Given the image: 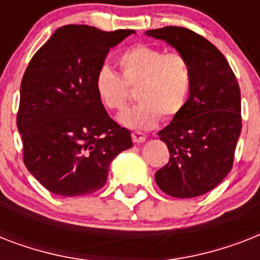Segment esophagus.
Listing matches in <instances>:
<instances>
[{
	"label": "esophagus",
	"mask_w": 260,
	"mask_h": 260,
	"mask_svg": "<svg viewBox=\"0 0 260 260\" xmlns=\"http://www.w3.org/2000/svg\"><path fill=\"white\" fill-rule=\"evenodd\" d=\"M132 140H134L135 143H143L146 140V135L143 134V132H140V131H134V132H132Z\"/></svg>",
	"instance_id": "1"
}]
</instances>
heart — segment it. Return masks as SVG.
<instances>
[{
    "mask_svg": "<svg viewBox=\"0 0 260 260\" xmlns=\"http://www.w3.org/2000/svg\"><path fill=\"white\" fill-rule=\"evenodd\" d=\"M120 77L102 67L94 78V90L101 105L120 112L131 98V90L139 102L121 114L122 124L138 129H150L162 116L177 117L185 109L191 89V69L181 52H165L151 44H136L117 58Z\"/></svg>",
    "mask_w": 260,
    "mask_h": 260,
    "instance_id": "obj_1",
    "label": "heart"
}]
</instances>
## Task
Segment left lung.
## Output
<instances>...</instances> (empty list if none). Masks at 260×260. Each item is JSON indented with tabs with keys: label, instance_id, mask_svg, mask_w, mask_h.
Listing matches in <instances>:
<instances>
[{
	"label": "left lung",
	"instance_id": "8db88e82",
	"mask_svg": "<svg viewBox=\"0 0 260 260\" xmlns=\"http://www.w3.org/2000/svg\"><path fill=\"white\" fill-rule=\"evenodd\" d=\"M146 35L185 55L193 75L185 109L159 131L170 159L155 173V181L171 197H198L214 189L234 166L242 131L240 87L224 55L201 35L182 26Z\"/></svg>",
	"mask_w": 260,
	"mask_h": 260
}]
</instances>
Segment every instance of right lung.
<instances>
[{
	"label": "right lung",
	"mask_w": 260,
	"mask_h": 260,
	"mask_svg": "<svg viewBox=\"0 0 260 260\" xmlns=\"http://www.w3.org/2000/svg\"><path fill=\"white\" fill-rule=\"evenodd\" d=\"M134 32L70 24L55 30L30 59L17 128L24 165L51 193L97 191L106 183L110 162L132 147L129 131L101 105L94 78L110 48Z\"/></svg>",
	"instance_id": "obj_1"
}]
</instances>
